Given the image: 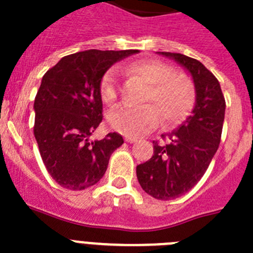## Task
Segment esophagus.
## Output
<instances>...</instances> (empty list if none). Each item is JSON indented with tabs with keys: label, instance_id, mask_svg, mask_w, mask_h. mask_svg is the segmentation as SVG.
<instances>
[{
	"label": "esophagus",
	"instance_id": "obj_1",
	"mask_svg": "<svg viewBox=\"0 0 253 253\" xmlns=\"http://www.w3.org/2000/svg\"><path fill=\"white\" fill-rule=\"evenodd\" d=\"M125 140H126L127 143H135L138 139L134 138V136H128V135H127V136H125Z\"/></svg>",
	"mask_w": 253,
	"mask_h": 253
}]
</instances>
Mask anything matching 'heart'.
Wrapping results in <instances>:
<instances>
[{"label": "heart", "mask_w": 253, "mask_h": 253, "mask_svg": "<svg viewBox=\"0 0 253 253\" xmlns=\"http://www.w3.org/2000/svg\"><path fill=\"white\" fill-rule=\"evenodd\" d=\"M130 75L147 84L142 102L138 107L119 106L111 111L107 122L113 130L125 135H140L156 126L159 114L166 126L182 122L192 111L196 101L194 87L188 77L174 72L164 61L147 59L130 64ZM99 97L103 103L113 105L118 98V73L110 68L99 81Z\"/></svg>", "instance_id": "1"}]
</instances>
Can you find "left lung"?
Masks as SVG:
<instances>
[{"instance_id":"8db88e82","label":"left lung","mask_w":253,"mask_h":253,"mask_svg":"<svg viewBox=\"0 0 253 253\" xmlns=\"http://www.w3.org/2000/svg\"><path fill=\"white\" fill-rule=\"evenodd\" d=\"M188 69L196 86V106L177 130L162 135L167 144L154 140V155L136 167L142 189L156 200L184 196L202 178L222 136L226 101L219 81L201 61L182 53L162 52Z\"/></svg>"}]
</instances>
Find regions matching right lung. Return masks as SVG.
<instances>
[{"label":"right lung","instance_id":"obj_1","mask_svg":"<svg viewBox=\"0 0 253 253\" xmlns=\"http://www.w3.org/2000/svg\"><path fill=\"white\" fill-rule=\"evenodd\" d=\"M136 49H87L64 56L42 79L35 97L34 135L42 160L57 184L84 190L103 177L111 154L123 144L122 135L89 140L102 122L99 81L103 73Z\"/></svg>","mask_w":253,"mask_h":253}]
</instances>
